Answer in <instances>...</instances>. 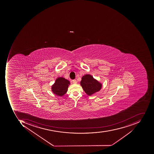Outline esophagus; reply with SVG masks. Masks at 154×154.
<instances>
[{
	"label": "esophagus",
	"instance_id": "1",
	"mask_svg": "<svg viewBox=\"0 0 154 154\" xmlns=\"http://www.w3.org/2000/svg\"><path fill=\"white\" fill-rule=\"evenodd\" d=\"M72 83L73 84H76L77 83V82L76 80V79H73L72 81Z\"/></svg>",
	"mask_w": 154,
	"mask_h": 154
}]
</instances>
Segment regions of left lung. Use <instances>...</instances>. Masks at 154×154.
Returning a JSON list of instances; mask_svg holds the SVG:
<instances>
[{
    "instance_id": "left-lung-1",
    "label": "left lung",
    "mask_w": 154,
    "mask_h": 154,
    "mask_svg": "<svg viewBox=\"0 0 154 154\" xmlns=\"http://www.w3.org/2000/svg\"><path fill=\"white\" fill-rule=\"evenodd\" d=\"M81 85L85 93L89 96L99 91L102 87L101 84L90 75H85L82 77Z\"/></svg>"
}]
</instances>
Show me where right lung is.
<instances>
[{
  "label": "right lung",
  "mask_w": 154,
  "mask_h": 154,
  "mask_svg": "<svg viewBox=\"0 0 154 154\" xmlns=\"http://www.w3.org/2000/svg\"><path fill=\"white\" fill-rule=\"evenodd\" d=\"M70 82L63 77H59L52 87L54 94L59 96L64 95L67 91Z\"/></svg>",
  "instance_id": "add662e5"
}]
</instances>
